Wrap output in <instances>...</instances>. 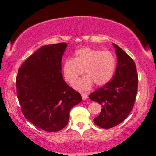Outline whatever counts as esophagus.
Instances as JSON below:
<instances>
[{"label": "esophagus", "instance_id": "esophagus-1", "mask_svg": "<svg viewBox=\"0 0 156 156\" xmlns=\"http://www.w3.org/2000/svg\"><path fill=\"white\" fill-rule=\"evenodd\" d=\"M82 99H83L84 101L87 100V99L88 98V95L86 93H82Z\"/></svg>", "mask_w": 156, "mask_h": 156}]
</instances>
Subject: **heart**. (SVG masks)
<instances>
[{"mask_svg":"<svg viewBox=\"0 0 156 156\" xmlns=\"http://www.w3.org/2000/svg\"><path fill=\"white\" fill-rule=\"evenodd\" d=\"M116 62L112 53L84 48L76 51L75 58L66 59L62 67L65 80L74 83L79 76H87L78 80L74 87L78 90H88L93 84L102 87L110 81L115 69Z\"/></svg>","mask_w":156,"mask_h":156,"instance_id":"1","label":"heart"}]
</instances>
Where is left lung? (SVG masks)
<instances>
[{"instance_id": "8db88e82", "label": "left lung", "mask_w": 156, "mask_h": 156, "mask_svg": "<svg viewBox=\"0 0 156 156\" xmlns=\"http://www.w3.org/2000/svg\"><path fill=\"white\" fill-rule=\"evenodd\" d=\"M117 55V69L112 80L89 95L102 107L94 119L98 127L109 129L121 123L130 113L136 98L138 75L136 66L130 56L112 44Z\"/></svg>"}]
</instances>
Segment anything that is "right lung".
<instances>
[{"instance_id":"add662e5","label":"right lung","mask_w":156,"mask_h":156,"mask_svg":"<svg viewBox=\"0 0 156 156\" xmlns=\"http://www.w3.org/2000/svg\"><path fill=\"white\" fill-rule=\"evenodd\" d=\"M66 47V43L42 46L23 62L16 78L23 115L49 132L66 127L71 108L82 100L63 78L62 58Z\"/></svg>"}]
</instances>
